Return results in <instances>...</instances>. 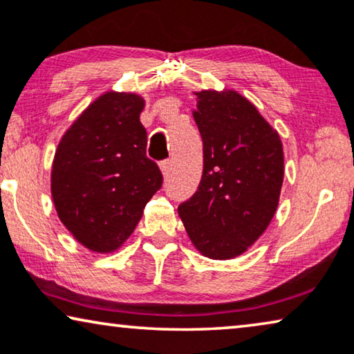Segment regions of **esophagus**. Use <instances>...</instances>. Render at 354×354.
<instances>
[{
	"label": "esophagus",
	"instance_id": "34e87169",
	"mask_svg": "<svg viewBox=\"0 0 354 354\" xmlns=\"http://www.w3.org/2000/svg\"><path fill=\"white\" fill-rule=\"evenodd\" d=\"M159 167H161L162 176L166 177L167 174H169V171H171V161H169V159H166V161H162L161 164H159Z\"/></svg>",
	"mask_w": 354,
	"mask_h": 354
}]
</instances>
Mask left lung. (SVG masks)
<instances>
[{
    "label": "left lung",
    "instance_id": "obj_1",
    "mask_svg": "<svg viewBox=\"0 0 354 354\" xmlns=\"http://www.w3.org/2000/svg\"><path fill=\"white\" fill-rule=\"evenodd\" d=\"M203 177L178 216L211 259L245 253L272 221L283 182V148L256 106L234 90L195 91Z\"/></svg>",
    "mask_w": 354,
    "mask_h": 354
}]
</instances>
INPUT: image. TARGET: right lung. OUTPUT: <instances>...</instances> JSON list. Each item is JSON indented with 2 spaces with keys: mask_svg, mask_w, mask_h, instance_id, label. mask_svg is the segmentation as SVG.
Masks as SVG:
<instances>
[{
  "mask_svg": "<svg viewBox=\"0 0 354 354\" xmlns=\"http://www.w3.org/2000/svg\"><path fill=\"white\" fill-rule=\"evenodd\" d=\"M145 100L106 91L62 135L51 169V196L66 229L85 248L113 253L132 235L162 185L147 156L140 122Z\"/></svg>",
  "mask_w": 354,
  "mask_h": 354,
  "instance_id": "1",
  "label": "right lung"
}]
</instances>
